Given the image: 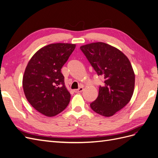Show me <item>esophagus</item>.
Wrapping results in <instances>:
<instances>
[{"label":"esophagus","mask_w":158,"mask_h":158,"mask_svg":"<svg viewBox=\"0 0 158 158\" xmlns=\"http://www.w3.org/2000/svg\"><path fill=\"white\" fill-rule=\"evenodd\" d=\"M84 90V88L83 87H80L77 89H74V92L76 93H79V92H82V91Z\"/></svg>","instance_id":"1"}]
</instances>
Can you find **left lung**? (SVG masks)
Masks as SVG:
<instances>
[{
	"label": "left lung",
	"mask_w": 158,
	"mask_h": 158,
	"mask_svg": "<svg viewBox=\"0 0 158 158\" xmlns=\"http://www.w3.org/2000/svg\"><path fill=\"white\" fill-rule=\"evenodd\" d=\"M98 76L104 78L99 95L90 103L94 111L111 117L130 102L135 84V75L131 62L120 50L103 42L80 47Z\"/></svg>",
	"instance_id": "obj_1"
}]
</instances>
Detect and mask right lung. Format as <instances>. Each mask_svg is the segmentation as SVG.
<instances>
[{
    "label": "right lung",
    "instance_id": "add662e5",
    "mask_svg": "<svg viewBox=\"0 0 158 158\" xmlns=\"http://www.w3.org/2000/svg\"><path fill=\"white\" fill-rule=\"evenodd\" d=\"M75 47L70 44H49L37 51L26 66L22 81L26 98L45 116L56 115L70 102L61 69Z\"/></svg>",
    "mask_w": 158,
    "mask_h": 158
}]
</instances>
